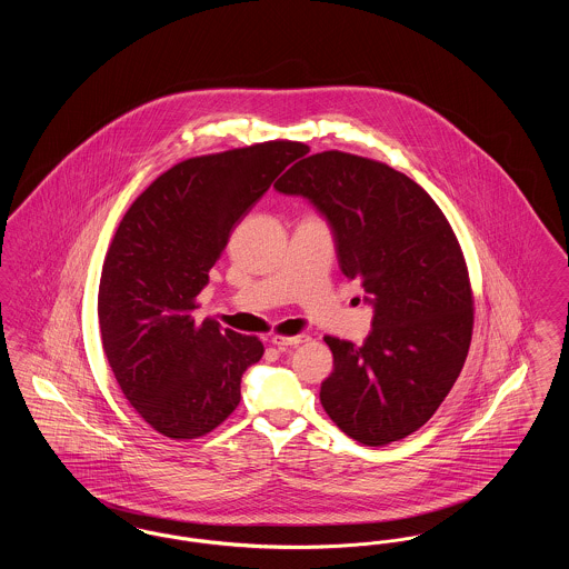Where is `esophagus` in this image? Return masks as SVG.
Here are the masks:
<instances>
[{"mask_svg":"<svg viewBox=\"0 0 569 569\" xmlns=\"http://www.w3.org/2000/svg\"><path fill=\"white\" fill-rule=\"evenodd\" d=\"M309 341L307 335H295V337H272L271 343L279 350H288V348H297L300 343Z\"/></svg>","mask_w":569,"mask_h":569,"instance_id":"1","label":"esophagus"}]
</instances>
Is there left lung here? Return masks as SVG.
<instances>
[{"label": "left lung", "mask_w": 569, "mask_h": 569, "mask_svg": "<svg viewBox=\"0 0 569 569\" xmlns=\"http://www.w3.org/2000/svg\"><path fill=\"white\" fill-rule=\"evenodd\" d=\"M274 190L325 217L339 269L373 309L362 346L325 337L335 369L320 401L365 446L418 431L441 406L471 343L473 300L459 241L433 198L403 172L341 151L295 163Z\"/></svg>", "instance_id": "1"}]
</instances>
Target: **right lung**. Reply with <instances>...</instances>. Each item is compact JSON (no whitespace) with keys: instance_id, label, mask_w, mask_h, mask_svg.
I'll return each instance as SVG.
<instances>
[{"instance_id":"right-lung-1","label":"right lung","mask_w":569,"mask_h":569,"mask_svg":"<svg viewBox=\"0 0 569 569\" xmlns=\"http://www.w3.org/2000/svg\"><path fill=\"white\" fill-rule=\"evenodd\" d=\"M305 153L274 140L177 163L114 232L98 295L102 348L126 399L166 437L209 433L241 401V378L264 348L213 320L196 325L193 298L232 230Z\"/></svg>"}]
</instances>
